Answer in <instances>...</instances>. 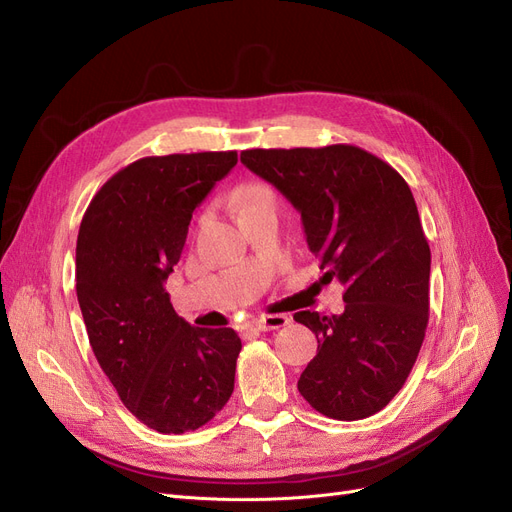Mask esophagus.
Returning a JSON list of instances; mask_svg holds the SVG:
<instances>
[{"label": "esophagus", "mask_w": 512, "mask_h": 512, "mask_svg": "<svg viewBox=\"0 0 512 512\" xmlns=\"http://www.w3.org/2000/svg\"><path fill=\"white\" fill-rule=\"evenodd\" d=\"M290 324V317L284 313H275V315H262L258 320H254V326L262 332L267 330H277L281 326H288Z\"/></svg>", "instance_id": "34e87169"}]
</instances>
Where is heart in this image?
<instances>
[{
    "instance_id": "b5f03b06",
    "label": "heart",
    "mask_w": 512,
    "mask_h": 512,
    "mask_svg": "<svg viewBox=\"0 0 512 512\" xmlns=\"http://www.w3.org/2000/svg\"><path fill=\"white\" fill-rule=\"evenodd\" d=\"M233 199H235L237 211L241 214L243 209H248V207H252V205H256V203L275 201V195H273V190H271L267 184H262V182H248V184H241V186L237 188ZM205 220H207V216L201 218V224H203Z\"/></svg>"
}]
</instances>
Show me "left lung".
<instances>
[{
	"label": "left lung",
	"mask_w": 512,
	"mask_h": 512,
	"mask_svg": "<svg viewBox=\"0 0 512 512\" xmlns=\"http://www.w3.org/2000/svg\"><path fill=\"white\" fill-rule=\"evenodd\" d=\"M241 163L301 211L322 284L345 286L341 315L294 313L317 339L298 392L332 419L375 415L402 390L430 317V245L409 184L351 144L252 148Z\"/></svg>",
	"instance_id": "left-lung-1"
}]
</instances>
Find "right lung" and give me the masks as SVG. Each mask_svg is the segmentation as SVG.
I'll return each instance as SVG.
<instances>
[{"mask_svg":"<svg viewBox=\"0 0 512 512\" xmlns=\"http://www.w3.org/2000/svg\"><path fill=\"white\" fill-rule=\"evenodd\" d=\"M235 165V150L139 158L99 188L80 222L76 294L88 341L122 404L161 434L205 426L235 390L239 334L190 326L163 286L192 211Z\"/></svg>","mask_w":512,"mask_h":512,"instance_id":"add662e5","label":"right lung"}]
</instances>
